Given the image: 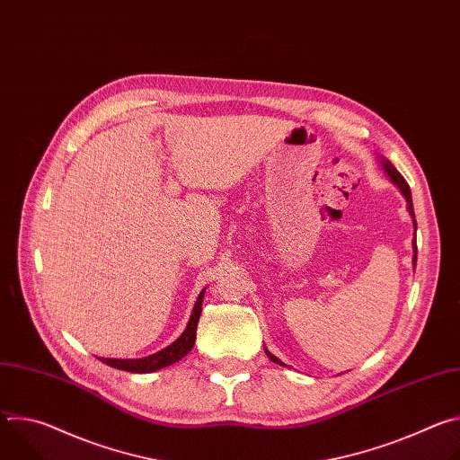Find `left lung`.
Returning a JSON list of instances; mask_svg holds the SVG:
<instances>
[{
  "label": "left lung",
  "instance_id": "obj_1",
  "mask_svg": "<svg viewBox=\"0 0 460 460\" xmlns=\"http://www.w3.org/2000/svg\"><path fill=\"white\" fill-rule=\"evenodd\" d=\"M380 165H382L384 172L389 176V180L399 187V190L402 192V196L406 199V202H408V213H410V217H411V220H413V227H415V231H417V220H415V211H413V202H411V190H410L408 181L402 178V174L395 169V165H393L389 160H385V158L380 156ZM415 266H417V242L413 240V268H415ZM264 351H266V355H268L273 362H277V364H280V366H286L280 358H277V357H275L273 353H270L266 348H264Z\"/></svg>",
  "mask_w": 460,
  "mask_h": 460
}]
</instances>
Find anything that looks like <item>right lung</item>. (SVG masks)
<instances>
[{
  "mask_svg": "<svg viewBox=\"0 0 460 460\" xmlns=\"http://www.w3.org/2000/svg\"><path fill=\"white\" fill-rule=\"evenodd\" d=\"M204 295H206V288L200 291L199 298L194 302V307L190 311V318L185 325L183 333L165 349L144 357V358H100L103 364L116 367V369H123V371H130V373H153L158 371L162 367H167L174 362H178L180 358H183L194 346L196 341V325H199V318L202 313V302H204Z\"/></svg>",
  "mask_w": 460,
  "mask_h": 460,
  "instance_id": "1",
  "label": "right lung"
}]
</instances>
